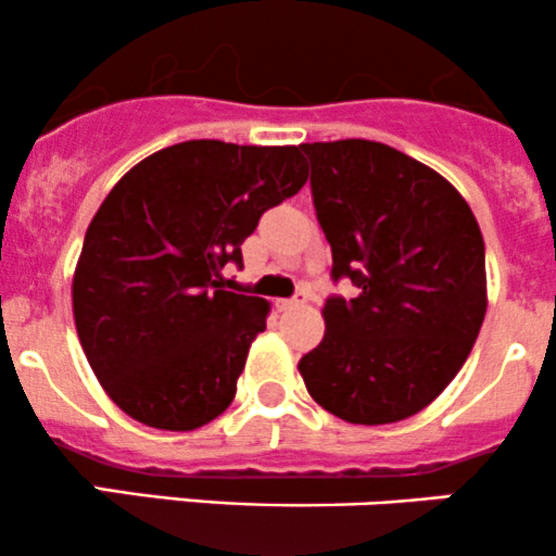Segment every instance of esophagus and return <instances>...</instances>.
<instances>
[{"label": "esophagus", "mask_w": 556, "mask_h": 556, "mask_svg": "<svg viewBox=\"0 0 556 556\" xmlns=\"http://www.w3.org/2000/svg\"><path fill=\"white\" fill-rule=\"evenodd\" d=\"M305 300H308V295H305V292H298L295 298L279 300V308H282V311H287V308H298V305H303Z\"/></svg>", "instance_id": "esophagus-1"}]
</instances>
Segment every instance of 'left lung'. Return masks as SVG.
<instances>
[{
	"label": "left lung",
	"instance_id": "8db88e82",
	"mask_svg": "<svg viewBox=\"0 0 556 556\" xmlns=\"http://www.w3.org/2000/svg\"><path fill=\"white\" fill-rule=\"evenodd\" d=\"M300 151L331 277L358 287L327 300V331L300 376L331 416L397 424L431 405L473 350L486 316L481 227L455 185L392 146L348 138Z\"/></svg>",
	"mask_w": 556,
	"mask_h": 556
}]
</instances>
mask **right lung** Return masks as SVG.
I'll return each mask as SVG.
<instances>
[{
	"mask_svg": "<svg viewBox=\"0 0 556 556\" xmlns=\"http://www.w3.org/2000/svg\"><path fill=\"white\" fill-rule=\"evenodd\" d=\"M305 180L300 146L185 140L114 185L83 240L73 316L119 410L164 431L227 410L269 303L222 290V269Z\"/></svg>",
	"mask_w": 556,
	"mask_h": 556,
	"instance_id": "right-lung-1",
	"label": "right lung"
}]
</instances>
